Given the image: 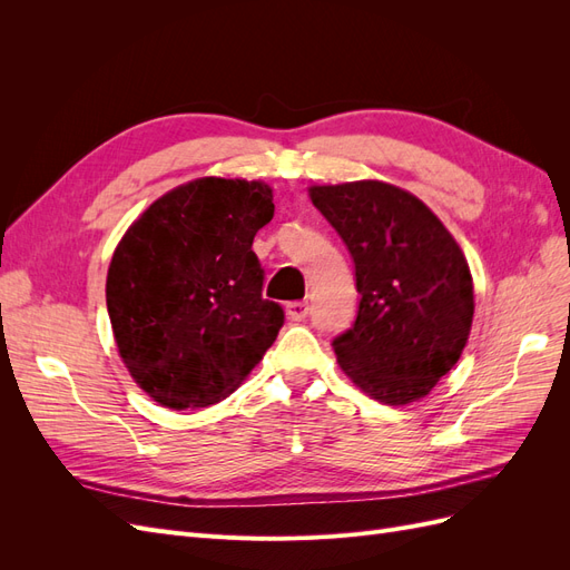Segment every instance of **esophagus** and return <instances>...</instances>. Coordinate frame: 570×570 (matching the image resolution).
Masks as SVG:
<instances>
[{
    "label": "esophagus",
    "mask_w": 570,
    "mask_h": 570,
    "mask_svg": "<svg viewBox=\"0 0 570 570\" xmlns=\"http://www.w3.org/2000/svg\"><path fill=\"white\" fill-rule=\"evenodd\" d=\"M308 316V302H289L287 304V318L289 321H304Z\"/></svg>",
    "instance_id": "obj_1"
}]
</instances>
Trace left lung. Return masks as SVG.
Returning <instances> with one entry per match:
<instances>
[{
    "label": "left lung",
    "instance_id": "obj_1",
    "mask_svg": "<svg viewBox=\"0 0 570 570\" xmlns=\"http://www.w3.org/2000/svg\"><path fill=\"white\" fill-rule=\"evenodd\" d=\"M308 195L347 245L361 295L352 327L333 340L342 371L377 402L421 400L469 340V262L442 220L400 187L358 180Z\"/></svg>",
    "mask_w": 570,
    "mask_h": 570
}]
</instances>
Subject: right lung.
I'll return each instance as SVG.
<instances>
[{
	"label": "right lung",
	"mask_w": 570,
	"mask_h": 570,
	"mask_svg": "<svg viewBox=\"0 0 570 570\" xmlns=\"http://www.w3.org/2000/svg\"><path fill=\"white\" fill-rule=\"evenodd\" d=\"M258 180L199 178L170 189L120 239L107 308L135 383L168 409L226 400L278 337L254 235L273 218Z\"/></svg>",
	"instance_id": "right-lung-1"
}]
</instances>
